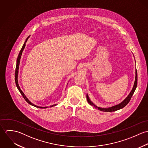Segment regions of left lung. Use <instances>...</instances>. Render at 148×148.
<instances>
[{"label": "left lung", "instance_id": "obj_1", "mask_svg": "<svg viewBox=\"0 0 148 148\" xmlns=\"http://www.w3.org/2000/svg\"><path fill=\"white\" fill-rule=\"evenodd\" d=\"M137 85V70H136L135 82H134V86L133 87V89L131 90L129 95L127 96V98L120 104H119L118 105H116V106H112V107H110V108H102L97 107V106L94 105L93 103L89 100L88 95H86V100H87L88 103L90 104V105L95 106V108L96 109H98L99 110H100L101 111H103V112H114V111H116V110H118L120 109L123 108L124 107H125L129 103V102L130 101V99H131V98H132V96H133V93H134V91L136 89Z\"/></svg>", "mask_w": 148, "mask_h": 148}]
</instances>
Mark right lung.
Instances as JSON below:
<instances>
[{
	"instance_id": "right-lung-1",
	"label": "right lung",
	"mask_w": 148,
	"mask_h": 148,
	"mask_svg": "<svg viewBox=\"0 0 148 148\" xmlns=\"http://www.w3.org/2000/svg\"><path fill=\"white\" fill-rule=\"evenodd\" d=\"M29 36H28L27 39H26V40H25V42L24 43V44H23V47H22V48H21V50L20 51V52H19V55H18V58H17V61H16V69H15V83H16V86H17V88H18V89H19V92H21V95L23 96V98L25 99V100L29 104H30V105H31V106H35V107H37V108H47V107L46 106V107H41V106H35V105H34V104H33L32 103H31L29 101V100L26 97V96L24 95V93L22 92V90H21V88H20V86H19V85L18 84V69H19V63H20V60H21V54H22V52H23V49H24V48H25V43L27 42V40L28 39V38H29ZM56 106V104H55V105H53V106H50V107H52V106Z\"/></svg>"
}]
</instances>
